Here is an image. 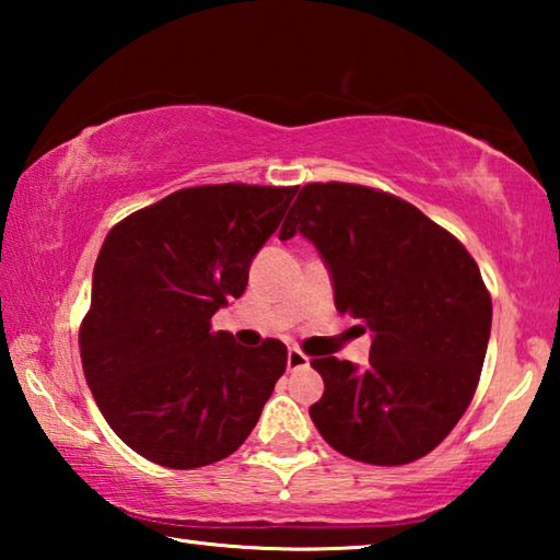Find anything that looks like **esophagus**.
Segmentation results:
<instances>
[{
  "mask_svg": "<svg viewBox=\"0 0 560 560\" xmlns=\"http://www.w3.org/2000/svg\"><path fill=\"white\" fill-rule=\"evenodd\" d=\"M306 365H308V355L301 353L299 348H289V355H287L289 371H299V368H306Z\"/></svg>",
  "mask_w": 560,
  "mask_h": 560,
  "instance_id": "esophagus-1",
  "label": "esophagus"
}]
</instances>
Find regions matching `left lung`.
Segmentation results:
<instances>
[{
  "mask_svg": "<svg viewBox=\"0 0 560 560\" xmlns=\"http://www.w3.org/2000/svg\"><path fill=\"white\" fill-rule=\"evenodd\" d=\"M293 234L316 244L340 314L373 330L363 371L334 355L311 360L326 385L308 407L320 438L377 467L430 454L485 365L491 296L477 261L415 205L350 183L303 185L279 240Z\"/></svg>",
  "mask_w": 560,
  "mask_h": 560,
  "instance_id": "8db88e82",
  "label": "left lung"
}]
</instances>
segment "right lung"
<instances>
[{
  "instance_id": "obj_1",
  "label": "right lung",
  "mask_w": 560,
  "mask_h": 560,
  "mask_svg": "<svg viewBox=\"0 0 560 560\" xmlns=\"http://www.w3.org/2000/svg\"><path fill=\"white\" fill-rule=\"evenodd\" d=\"M299 187H185L108 232L81 320L83 375L110 430L140 457L197 469L242 447L287 371V346H236L212 316Z\"/></svg>"
}]
</instances>
